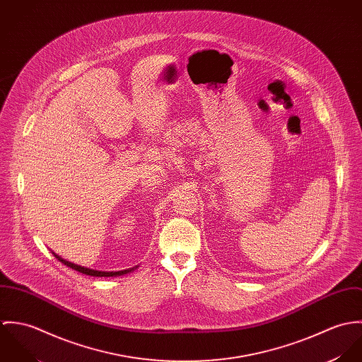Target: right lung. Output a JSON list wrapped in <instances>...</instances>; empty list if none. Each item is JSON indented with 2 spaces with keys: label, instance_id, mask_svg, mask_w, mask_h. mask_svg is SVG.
Returning <instances> with one entry per match:
<instances>
[{
  "label": "right lung",
  "instance_id": "1",
  "mask_svg": "<svg viewBox=\"0 0 362 362\" xmlns=\"http://www.w3.org/2000/svg\"><path fill=\"white\" fill-rule=\"evenodd\" d=\"M52 254H54V252H52ZM54 257L58 259L61 263H64L65 266H68V267H71V269H74V270H76V272H81V273H83V274L95 276V277H115V276L127 274V273H129V272H132V270H134V267H132V269L119 270V272H100V270H93V269H88V267H83V266H79V264L71 263V262H68V260H65V259H62L61 257L55 255V254H54Z\"/></svg>",
  "mask_w": 362,
  "mask_h": 362
}]
</instances>
